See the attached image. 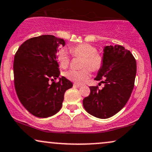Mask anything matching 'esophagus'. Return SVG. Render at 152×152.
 <instances>
[{"mask_svg":"<svg viewBox=\"0 0 152 152\" xmlns=\"http://www.w3.org/2000/svg\"><path fill=\"white\" fill-rule=\"evenodd\" d=\"M74 86V88H80L81 86V85H78V84H76V83H74V86Z\"/></svg>","mask_w":152,"mask_h":152,"instance_id":"esophagus-1","label":"esophagus"}]
</instances>
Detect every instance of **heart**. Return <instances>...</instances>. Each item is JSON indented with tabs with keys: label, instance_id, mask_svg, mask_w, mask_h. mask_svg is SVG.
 <instances>
[{
	"label": "heart",
	"instance_id": "heart-1",
	"mask_svg": "<svg viewBox=\"0 0 152 152\" xmlns=\"http://www.w3.org/2000/svg\"><path fill=\"white\" fill-rule=\"evenodd\" d=\"M70 52L74 56L83 58L81 70H69L65 74L68 79L76 83H83L90 77L91 70L98 71L102 68L103 58L97 53V49L89 44H79L70 48ZM56 57L61 68L68 66L70 61L69 54L64 49H60L56 54Z\"/></svg>",
	"mask_w": 152,
	"mask_h": 152
}]
</instances>
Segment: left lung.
I'll return each instance as SVG.
<instances>
[{
  "label": "left lung",
  "mask_w": 152,
  "mask_h": 152,
  "mask_svg": "<svg viewBox=\"0 0 152 152\" xmlns=\"http://www.w3.org/2000/svg\"><path fill=\"white\" fill-rule=\"evenodd\" d=\"M103 58V64L94 79L101 81L104 87L100 90L90 86L91 94L83 100V105L91 115L107 119L121 110L128 101L134 88L137 64L132 53L121 45L104 47Z\"/></svg>",
  "instance_id": "obj_1"
}]
</instances>
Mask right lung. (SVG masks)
<instances>
[{"label":"right lung","instance_id":"1","mask_svg":"<svg viewBox=\"0 0 152 152\" xmlns=\"http://www.w3.org/2000/svg\"><path fill=\"white\" fill-rule=\"evenodd\" d=\"M65 41L45 34L26 40L15 55L13 71L16 93L22 105L33 115L48 118L62 107L66 91L73 83L60 75L56 53Z\"/></svg>","mask_w":152,"mask_h":152}]
</instances>
